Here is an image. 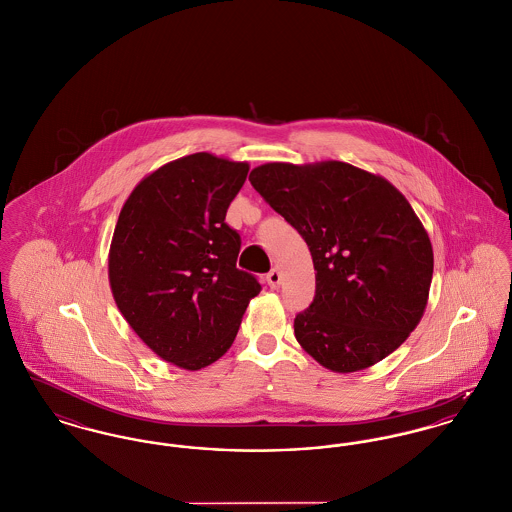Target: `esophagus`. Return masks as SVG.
<instances>
[{"label":"esophagus","mask_w":512,"mask_h":512,"mask_svg":"<svg viewBox=\"0 0 512 512\" xmlns=\"http://www.w3.org/2000/svg\"><path fill=\"white\" fill-rule=\"evenodd\" d=\"M280 280H282V274H280L278 269H272V271H269V274H267V284H269L271 288H278V286H280Z\"/></svg>","instance_id":"esophagus-1"}]
</instances>
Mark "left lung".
I'll use <instances>...</instances> for the list:
<instances>
[{
	"instance_id": "obj_1",
	"label": "left lung",
	"mask_w": 512,
	"mask_h": 512,
	"mask_svg": "<svg viewBox=\"0 0 512 512\" xmlns=\"http://www.w3.org/2000/svg\"><path fill=\"white\" fill-rule=\"evenodd\" d=\"M251 185L307 243L315 300L294 319L301 348L334 373L385 360L418 327L433 247L418 214L383 176L346 162H267Z\"/></svg>"
}]
</instances>
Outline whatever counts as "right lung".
<instances>
[{"instance_id":"add662e5","label":"right lung","mask_w":512,"mask_h":512,"mask_svg":"<svg viewBox=\"0 0 512 512\" xmlns=\"http://www.w3.org/2000/svg\"><path fill=\"white\" fill-rule=\"evenodd\" d=\"M249 164L211 152L172 160L135 185L108 253L112 296L152 352L199 371L232 346L261 284L236 267L240 234L224 218Z\"/></svg>"}]
</instances>
